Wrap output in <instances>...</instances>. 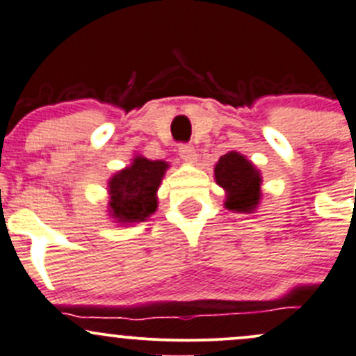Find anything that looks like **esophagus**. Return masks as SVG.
<instances>
[{
  "label": "esophagus",
  "instance_id": "esophagus-1",
  "mask_svg": "<svg viewBox=\"0 0 356 356\" xmlns=\"http://www.w3.org/2000/svg\"><path fill=\"white\" fill-rule=\"evenodd\" d=\"M178 152H179V157H181V161H185V163L188 164L197 163V150L193 149L192 145H179Z\"/></svg>",
  "mask_w": 356,
  "mask_h": 356
}]
</instances>
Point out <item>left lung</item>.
<instances>
[{
  "label": "left lung",
  "instance_id": "left-lung-1",
  "mask_svg": "<svg viewBox=\"0 0 356 356\" xmlns=\"http://www.w3.org/2000/svg\"><path fill=\"white\" fill-rule=\"evenodd\" d=\"M214 179L225 190V207L251 214L261 202V173L241 152L230 150L214 166Z\"/></svg>",
  "mask_w": 356,
  "mask_h": 356
}]
</instances>
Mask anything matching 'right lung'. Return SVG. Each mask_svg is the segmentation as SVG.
Here are the masks:
<instances>
[{"mask_svg":"<svg viewBox=\"0 0 356 356\" xmlns=\"http://www.w3.org/2000/svg\"><path fill=\"white\" fill-rule=\"evenodd\" d=\"M168 168L166 161H150L136 154L131 164L108 178V218L122 227L149 220L157 211V190Z\"/></svg>","mask_w":356,"mask_h":356,"instance_id":"1","label":"right lung"}]
</instances>
